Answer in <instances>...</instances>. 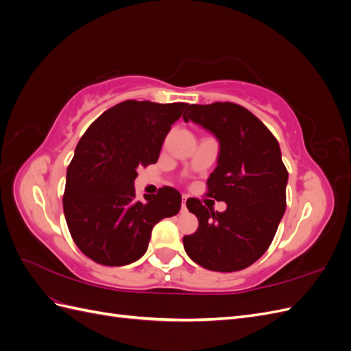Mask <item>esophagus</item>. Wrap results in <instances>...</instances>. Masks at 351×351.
<instances>
[{
  "instance_id": "obj_1",
  "label": "esophagus",
  "mask_w": 351,
  "mask_h": 351,
  "mask_svg": "<svg viewBox=\"0 0 351 351\" xmlns=\"http://www.w3.org/2000/svg\"><path fill=\"white\" fill-rule=\"evenodd\" d=\"M186 196H183V202H182V210H186Z\"/></svg>"
}]
</instances>
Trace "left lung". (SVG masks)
<instances>
[{
	"label": "left lung",
	"mask_w": 351,
	"mask_h": 351,
	"mask_svg": "<svg viewBox=\"0 0 351 351\" xmlns=\"http://www.w3.org/2000/svg\"><path fill=\"white\" fill-rule=\"evenodd\" d=\"M183 120L200 124L219 141L206 196L227 204L224 212H215L196 197L187 199L199 227L183 237L184 250L209 271H241L268 250L285 210L289 173L278 141L256 115L232 102L189 105Z\"/></svg>",
	"instance_id": "obj_1"
}]
</instances>
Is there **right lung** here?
<instances>
[{
  "label": "right lung",
  "instance_id": "1",
  "mask_svg": "<svg viewBox=\"0 0 351 351\" xmlns=\"http://www.w3.org/2000/svg\"><path fill=\"white\" fill-rule=\"evenodd\" d=\"M189 104L124 101L95 120L67 168L62 208L73 241L93 262L123 267L142 258L152 228L178 214L182 195L164 186L137 200V168L158 161Z\"/></svg>",
  "mask_w": 351,
  "mask_h": 351
}]
</instances>
